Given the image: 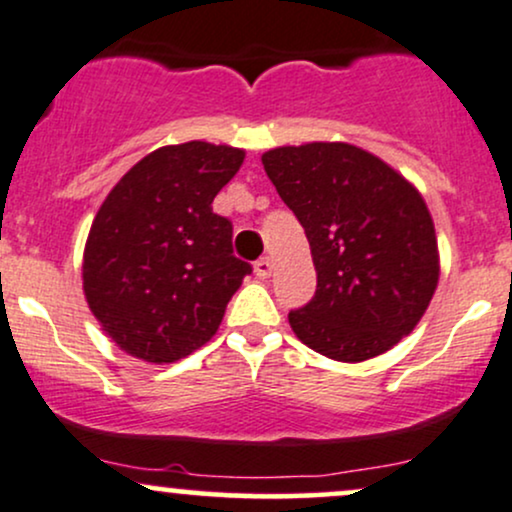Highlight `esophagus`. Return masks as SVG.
<instances>
[{"mask_svg": "<svg viewBox=\"0 0 512 512\" xmlns=\"http://www.w3.org/2000/svg\"><path fill=\"white\" fill-rule=\"evenodd\" d=\"M254 270H256V275H258V278H268V275L273 273V261H270L268 256L258 258V261L254 263Z\"/></svg>", "mask_w": 512, "mask_h": 512, "instance_id": "34e87169", "label": "esophagus"}]
</instances>
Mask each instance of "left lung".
I'll return each instance as SVG.
<instances>
[{"mask_svg": "<svg viewBox=\"0 0 512 512\" xmlns=\"http://www.w3.org/2000/svg\"><path fill=\"white\" fill-rule=\"evenodd\" d=\"M261 162L302 222L316 266L314 299L287 316L294 335L347 364L398 345L422 321L441 273L417 186L340 141L273 148Z\"/></svg>", "mask_w": 512, "mask_h": 512, "instance_id": "8db88e82", "label": "left lung"}]
</instances>
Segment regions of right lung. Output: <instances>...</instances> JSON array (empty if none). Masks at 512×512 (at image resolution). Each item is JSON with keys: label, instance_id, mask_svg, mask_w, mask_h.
Masks as SVG:
<instances>
[{"label": "right lung", "instance_id": "obj_1", "mask_svg": "<svg viewBox=\"0 0 512 512\" xmlns=\"http://www.w3.org/2000/svg\"><path fill=\"white\" fill-rule=\"evenodd\" d=\"M242 162V148L162 146L102 201L83 249V294L119 350L172 364L218 333L251 273L232 254V222L213 213Z\"/></svg>", "mask_w": 512, "mask_h": 512}]
</instances>
